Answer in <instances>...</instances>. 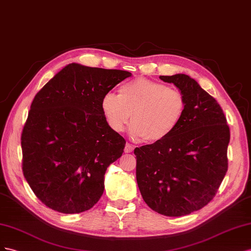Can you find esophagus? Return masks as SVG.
I'll return each instance as SVG.
<instances>
[{"mask_svg":"<svg viewBox=\"0 0 251 251\" xmlns=\"http://www.w3.org/2000/svg\"><path fill=\"white\" fill-rule=\"evenodd\" d=\"M133 150V146L131 144H129V143H127V144L125 145V152L129 153V152H132Z\"/></svg>","mask_w":251,"mask_h":251,"instance_id":"esophagus-1","label":"esophagus"}]
</instances>
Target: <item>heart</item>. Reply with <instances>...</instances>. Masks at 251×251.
Segmentation results:
<instances>
[{"label": "heart", "instance_id": "obj_1", "mask_svg": "<svg viewBox=\"0 0 251 251\" xmlns=\"http://www.w3.org/2000/svg\"><path fill=\"white\" fill-rule=\"evenodd\" d=\"M101 109L113 131L124 129L131 114L129 133L147 144H156L173 134L186 111L182 92L148 78H135L119 88V96L106 94Z\"/></svg>", "mask_w": 251, "mask_h": 251}]
</instances>
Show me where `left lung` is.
Returning a JSON list of instances; mask_svg holds the SVG:
<instances>
[{"label": "left lung", "instance_id": "8db88e82", "mask_svg": "<svg viewBox=\"0 0 251 251\" xmlns=\"http://www.w3.org/2000/svg\"><path fill=\"white\" fill-rule=\"evenodd\" d=\"M186 99V111L167 139L134 149L137 182L145 203L166 217L203 208L227 173L230 131L221 106L189 75H160Z\"/></svg>", "mask_w": 251, "mask_h": 251}]
</instances>
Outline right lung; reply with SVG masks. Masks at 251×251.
Instances as JSON below:
<instances>
[{"label":"right lung","instance_id":"1","mask_svg":"<svg viewBox=\"0 0 251 251\" xmlns=\"http://www.w3.org/2000/svg\"><path fill=\"white\" fill-rule=\"evenodd\" d=\"M131 74L71 63L35 95L24 125L23 174L40 201L62 213L98 203L125 139L107 124L102 98Z\"/></svg>","mask_w":251,"mask_h":251}]
</instances>
